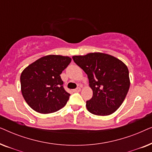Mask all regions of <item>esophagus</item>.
<instances>
[{
    "instance_id": "esophagus-1",
    "label": "esophagus",
    "mask_w": 152,
    "mask_h": 152,
    "mask_svg": "<svg viewBox=\"0 0 152 152\" xmlns=\"http://www.w3.org/2000/svg\"><path fill=\"white\" fill-rule=\"evenodd\" d=\"M81 91V88H80V87H77V88L74 89L73 90V92H80V91Z\"/></svg>"
}]
</instances>
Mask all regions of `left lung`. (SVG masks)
Masks as SVG:
<instances>
[{
    "label": "left lung",
    "instance_id": "left-lung-1",
    "mask_svg": "<svg viewBox=\"0 0 152 152\" xmlns=\"http://www.w3.org/2000/svg\"><path fill=\"white\" fill-rule=\"evenodd\" d=\"M72 59L86 72L93 90L92 98L86 101L88 111L97 115L114 113L129 89L127 66L113 56L102 53L73 56Z\"/></svg>",
    "mask_w": 152,
    "mask_h": 152
}]
</instances>
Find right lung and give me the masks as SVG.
Listing matches in <instances>:
<instances>
[{"label": "right lung", "mask_w": 152, "mask_h": 152, "mask_svg": "<svg viewBox=\"0 0 152 152\" xmlns=\"http://www.w3.org/2000/svg\"><path fill=\"white\" fill-rule=\"evenodd\" d=\"M71 61L67 56L50 55L41 57L23 70L21 93L27 104L35 111L50 113L66 104L70 94L63 86L60 75Z\"/></svg>", "instance_id": "1"}]
</instances>
